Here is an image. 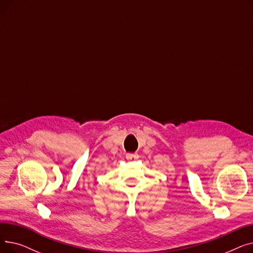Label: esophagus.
<instances>
[{
	"instance_id": "obj_1",
	"label": "esophagus",
	"mask_w": 253,
	"mask_h": 253,
	"mask_svg": "<svg viewBox=\"0 0 253 253\" xmlns=\"http://www.w3.org/2000/svg\"><path fill=\"white\" fill-rule=\"evenodd\" d=\"M126 159L128 161H135L138 159V155L137 154H127Z\"/></svg>"
}]
</instances>
